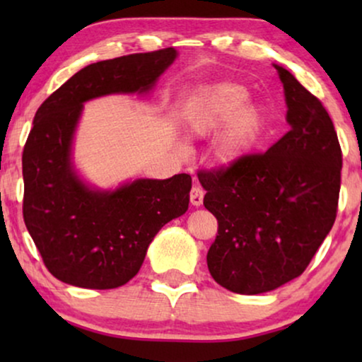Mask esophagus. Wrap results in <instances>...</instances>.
Instances as JSON below:
<instances>
[{"label": "esophagus", "mask_w": 362, "mask_h": 362, "mask_svg": "<svg viewBox=\"0 0 362 362\" xmlns=\"http://www.w3.org/2000/svg\"><path fill=\"white\" fill-rule=\"evenodd\" d=\"M202 199H204V189H202L201 186L194 185L191 187V192H189V201L192 206H201L202 204Z\"/></svg>", "instance_id": "1"}]
</instances>
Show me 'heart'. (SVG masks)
Wrapping results in <instances>:
<instances>
[{
	"mask_svg": "<svg viewBox=\"0 0 362 362\" xmlns=\"http://www.w3.org/2000/svg\"><path fill=\"white\" fill-rule=\"evenodd\" d=\"M250 93L239 83L222 82L207 88L187 113V128L196 136L219 132L214 155L224 165L249 153L262 135L265 115L259 105L249 103Z\"/></svg>",
	"mask_w": 362,
	"mask_h": 362,
	"instance_id": "obj_1",
	"label": "heart"
}]
</instances>
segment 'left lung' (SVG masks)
Here are the masks:
<instances>
[{
    "label": "left lung",
    "instance_id": "8db88e82",
    "mask_svg": "<svg viewBox=\"0 0 362 362\" xmlns=\"http://www.w3.org/2000/svg\"><path fill=\"white\" fill-rule=\"evenodd\" d=\"M290 130L265 153L199 170L204 206L217 219L207 269L224 288L257 295L306 270L338 212L343 155L331 118L286 69Z\"/></svg>",
    "mask_w": 362,
    "mask_h": 362
}]
</instances>
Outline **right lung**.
<instances>
[{
    "mask_svg": "<svg viewBox=\"0 0 362 362\" xmlns=\"http://www.w3.org/2000/svg\"><path fill=\"white\" fill-rule=\"evenodd\" d=\"M173 47L83 67L34 115L23 150V217L44 265L57 280L108 290L138 274L166 222L187 211L191 176L136 180L112 192L88 189L71 165L82 103L107 93L146 92L175 61Z\"/></svg>",
    "mask_w": 362,
    "mask_h": 362,
    "instance_id": "obj_1",
    "label": "right lung"
}]
</instances>
